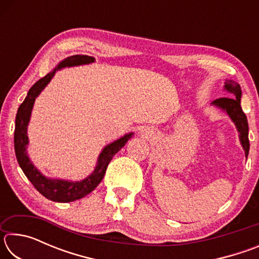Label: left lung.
<instances>
[{"label":"left lung","instance_id":"1","mask_svg":"<svg viewBox=\"0 0 259 259\" xmlns=\"http://www.w3.org/2000/svg\"><path fill=\"white\" fill-rule=\"evenodd\" d=\"M224 90L226 93H229L230 96L213 100L211 105L223 109L230 116V119L233 121V123L236 126V130L239 133L241 146H242L244 155L247 157L249 154L250 144H249L248 138V120L242 111V108H241V96H242L241 87L239 83H236L233 80H226L224 84Z\"/></svg>","mask_w":259,"mask_h":259}]
</instances>
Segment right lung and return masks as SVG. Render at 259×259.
I'll list each match as a JSON object with an SVG mask.
<instances>
[{"label": "right lung", "mask_w": 259, "mask_h": 259, "mask_svg": "<svg viewBox=\"0 0 259 259\" xmlns=\"http://www.w3.org/2000/svg\"><path fill=\"white\" fill-rule=\"evenodd\" d=\"M95 61L94 57L84 55H75L67 57L60 61L57 66L48 73L45 77L38 80L30 88L27 96H26L23 104L20 105L16 115V128H15V152L17 161L23 170L25 176L33 184L34 187L41 193L47 199L55 202H72L78 199L84 198L85 195L93 192L99 183L103 181L104 175L106 172L107 165L113 156L125 145L130 138H133L134 133L125 134L123 137L116 139L108 145L105 146L98 156L97 163L89 176L78 182L65 181V179H56L46 177L36 166L33 164L27 154L28 136L27 128L32 115V109L34 106L35 99L42 93V90L49 84V82L55 76L56 72L60 71L65 67L80 66V65L91 64Z\"/></svg>", "instance_id": "obj_1"}]
</instances>
